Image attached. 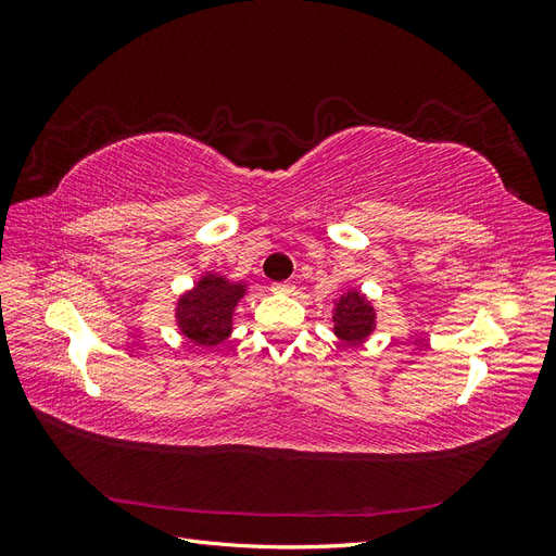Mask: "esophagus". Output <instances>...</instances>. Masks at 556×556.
Returning <instances> with one entry per match:
<instances>
[{"label": "esophagus", "instance_id": "1", "mask_svg": "<svg viewBox=\"0 0 556 556\" xmlns=\"http://www.w3.org/2000/svg\"><path fill=\"white\" fill-rule=\"evenodd\" d=\"M271 290L276 294H292L294 292V285H290V282H274Z\"/></svg>", "mask_w": 556, "mask_h": 556}]
</instances>
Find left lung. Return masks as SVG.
Returning <instances> with one entry per match:
<instances>
[{
	"label": "left lung",
	"mask_w": 556,
	"mask_h": 556,
	"mask_svg": "<svg viewBox=\"0 0 556 556\" xmlns=\"http://www.w3.org/2000/svg\"><path fill=\"white\" fill-rule=\"evenodd\" d=\"M376 327L371 301L357 290L345 292L333 306V331L345 343H359Z\"/></svg>",
	"instance_id": "obj_1"
}]
</instances>
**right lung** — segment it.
Segmentation results:
<instances>
[{
    "label": "right lung",
    "mask_w": 556,
    "mask_h": 556,
    "mask_svg": "<svg viewBox=\"0 0 556 556\" xmlns=\"http://www.w3.org/2000/svg\"><path fill=\"white\" fill-rule=\"evenodd\" d=\"M245 294L241 282L223 276H204L194 290L178 299L176 319L185 339L199 348L220 345L231 331L233 306Z\"/></svg>",
    "instance_id": "right-lung-1"
}]
</instances>
